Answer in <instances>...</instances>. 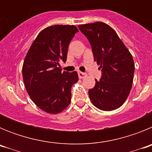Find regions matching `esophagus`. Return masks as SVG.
<instances>
[{
	"instance_id": "1",
	"label": "esophagus",
	"mask_w": 152,
	"mask_h": 152,
	"mask_svg": "<svg viewBox=\"0 0 152 152\" xmlns=\"http://www.w3.org/2000/svg\"><path fill=\"white\" fill-rule=\"evenodd\" d=\"M78 77L79 78H84L87 76V74L84 73V72H78Z\"/></svg>"
}]
</instances>
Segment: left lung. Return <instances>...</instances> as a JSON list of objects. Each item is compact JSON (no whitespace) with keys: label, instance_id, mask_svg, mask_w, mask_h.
<instances>
[{"label":"left lung","instance_id":"1","mask_svg":"<svg viewBox=\"0 0 152 152\" xmlns=\"http://www.w3.org/2000/svg\"><path fill=\"white\" fill-rule=\"evenodd\" d=\"M91 45L101 77L89 90L90 100L96 108L111 111L123 105L131 91L135 72L133 58L117 33L102 22L79 25Z\"/></svg>","mask_w":152,"mask_h":152}]
</instances>
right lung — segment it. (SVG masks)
Returning a JSON list of instances; mask_svg holds the SVG:
<instances>
[{"label": "right lung", "mask_w": 152, "mask_h": 152, "mask_svg": "<svg viewBox=\"0 0 152 152\" xmlns=\"http://www.w3.org/2000/svg\"><path fill=\"white\" fill-rule=\"evenodd\" d=\"M78 32L73 25H55L42 30L28 51L23 65L26 91L42 110L56 114L67 108L72 87L78 80L76 72H62L70 42Z\"/></svg>", "instance_id": "1"}]
</instances>
